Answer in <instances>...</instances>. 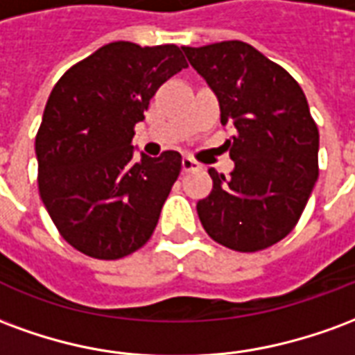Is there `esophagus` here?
Here are the masks:
<instances>
[{
	"label": "esophagus",
	"instance_id": "34e87169",
	"mask_svg": "<svg viewBox=\"0 0 355 355\" xmlns=\"http://www.w3.org/2000/svg\"><path fill=\"white\" fill-rule=\"evenodd\" d=\"M198 169H200V163L193 162L192 157H184V159H182V171H184V173H190V171Z\"/></svg>",
	"mask_w": 355,
	"mask_h": 355
}]
</instances>
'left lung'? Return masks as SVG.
<instances>
[{
    "mask_svg": "<svg viewBox=\"0 0 355 355\" xmlns=\"http://www.w3.org/2000/svg\"><path fill=\"white\" fill-rule=\"evenodd\" d=\"M220 106L236 167L209 169L213 190L198 201L203 228L216 243L253 253L289 234L318 180L320 131L302 89L249 43L182 47Z\"/></svg>",
    "mask_w": 355,
    "mask_h": 355,
    "instance_id": "left-lung-1",
    "label": "left lung"
}]
</instances>
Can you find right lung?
<instances>
[{
	"instance_id": "right-lung-1",
	"label": "right lung",
	"mask_w": 355,
	"mask_h": 355,
	"mask_svg": "<svg viewBox=\"0 0 355 355\" xmlns=\"http://www.w3.org/2000/svg\"><path fill=\"white\" fill-rule=\"evenodd\" d=\"M186 66L177 45L114 42L51 91L35 137L40 196L60 236L81 253L116 261L154 234L182 157L167 150L135 159V125L159 85Z\"/></svg>"
}]
</instances>
